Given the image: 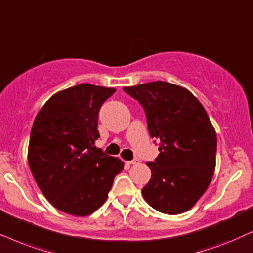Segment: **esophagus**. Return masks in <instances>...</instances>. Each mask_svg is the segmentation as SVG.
I'll return each mask as SVG.
<instances>
[{
  "label": "esophagus",
  "mask_w": 253,
  "mask_h": 253,
  "mask_svg": "<svg viewBox=\"0 0 253 253\" xmlns=\"http://www.w3.org/2000/svg\"><path fill=\"white\" fill-rule=\"evenodd\" d=\"M127 163H128V164H137V163H139V160H133V161H129V162H127Z\"/></svg>",
  "instance_id": "1"
}]
</instances>
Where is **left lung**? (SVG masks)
<instances>
[{
    "mask_svg": "<svg viewBox=\"0 0 253 253\" xmlns=\"http://www.w3.org/2000/svg\"><path fill=\"white\" fill-rule=\"evenodd\" d=\"M124 91L143 106L150 136L160 141L156 161L147 163L151 178L142 188L144 200L164 214L191 210L216 166V132L207 112L187 89L163 81Z\"/></svg>",
    "mask_w": 253,
    "mask_h": 253,
    "instance_id": "left-lung-1",
    "label": "left lung"
}]
</instances>
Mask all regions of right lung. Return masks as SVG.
<instances>
[{
  "instance_id": "right-lung-1",
  "label": "right lung",
  "mask_w": 253,
  "mask_h": 253,
  "mask_svg": "<svg viewBox=\"0 0 253 253\" xmlns=\"http://www.w3.org/2000/svg\"><path fill=\"white\" fill-rule=\"evenodd\" d=\"M114 87L82 83L53 95L37 114L28 161L37 185L59 211L87 216L105 203L124 162L96 148L103 103Z\"/></svg>"
}]
</instances>
